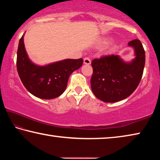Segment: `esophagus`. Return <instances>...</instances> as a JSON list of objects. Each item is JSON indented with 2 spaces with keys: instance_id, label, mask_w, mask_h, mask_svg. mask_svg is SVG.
Wrapping results in <instances>:
<instances>
[{
  "instance_id": "esophagus-1",
  "label": "esophagus",
  "mask_w": 160,
  "mask_h": 160,
  "mask_svg": "<svg viewBox=\"0 0 160 160\" xmlns=\"http://www.w3.org/2000/svg\"><path fill=\"white\" fill-rule=\"evenodd\" d=\"M84 63L86 65H90L91 63L90 59L88 57H85V58H84Z\"/></svg>"
}]
</instances>
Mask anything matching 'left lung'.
I'll use <instances>...</instances> for the list:
<instances>
[{
  "instance_id": "1",
  "label": "left lung",
  "mask_w": 160,
  "mask_h": 160,
  "mask_svg": "<svg viewBox=\"0 0 160 160\" xmlns=\"http://www.w3.org/2000/svg\"><path fill=\"white\" fill-rule=\"evenodd\" d=\"M135 58L124 61L118 55L102 56L92 61L93 74L91 88L97 98L104 102H116L127 98L138 86L144 70L145 53L139 39L128 42Z\"/></svg>"
}]
</instances>
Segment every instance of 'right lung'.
<instances>
[{"instance_id": "1", "label": "right lung", "mask_w": 160, "mask_h": 160, "mask_svg": "<svg viewBox=\"0 0 160 160\" xmlns=\"http://www.w3.org/2000/svg\"><path fill=\"white\" fill-rule=\"evenodd\" d=\"M83 59H64L45 66L34 63L28 57L24 34L19 42L17 69L22 82L34 96L43 99L59 97L66 90L70 74L82 66Z\"/></svg>"}]
</instances>
